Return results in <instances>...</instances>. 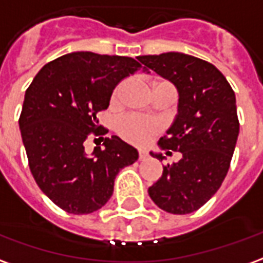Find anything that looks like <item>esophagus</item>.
Listing matches in <instances>:
<instances>
[{
	"instance_id": "34e87169",
	"label": "esophagus",
	"mask_w": 263,
	"mask_h": 263,
	"mask_svg": "<svg viewBox=\"0 0 263 263\" xmlns=\"http://www.w3.org/2000/svg\"><path fill=\"white\" fill-rule=\"evenodd\" d=\"M149 154L146 151H143V149H139V160H145L148 159Z\"/></svg>"
}]
</instances>
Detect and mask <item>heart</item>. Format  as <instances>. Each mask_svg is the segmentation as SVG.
Returning a JSON list of instances; mask_svg holds the SVG:
<instances>
[{
	"mask_svg": "<svg viewBox=\"0 0 263 263\" xmlns=\"http://www.w3.org/2000/svg\"><path fill=\"white\" fill-rule=\"evenodd\" d=\"M120 90L121 86H118L115 88L114 94H112V101L114 103L118 100ZM162 129H163V124L159 120L138 114H128L125 117H122L118 121V125H117L118 135L125 142L131 143V145H137V146H145V145L152 142V139L158 134H160Z\"/></svg>",
	"mask_w": 263,
	"mask_h": 263,
	"instance_id": "obj_1",
	"label": "heart"
}]
</instances>
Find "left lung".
Listing matches in <instances>:
<instances>
[{
  "mask_svg": "<svg viewBox=\"0 0 263 263\" xmlns=\"http://www.w3.org/2000/svg\"><path fill=\"white\" fill-rule=\"evenodd\" d=\"M138 59L179 91V114L159 145L167 154L183 156L163 166V175L148 193L159 209L190 214L217 193L228 173L239 132L235 94L214 65L190 54L169 52Z\"/></svg>",
  "mask_w": 263,
  "mask_h": 263,
  "instance_id": "obj_1",
  "label": "left lung"
}]
</instances>
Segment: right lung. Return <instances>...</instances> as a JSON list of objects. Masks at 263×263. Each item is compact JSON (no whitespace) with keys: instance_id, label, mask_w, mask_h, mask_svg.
<instances>
[{"instance_id":"obj_1","label":"right lung","mask_w":263,"mask_h":263,"mask_svg":"<svg viewBox=\"0 0 263 263\" xmlns=\"http://www.w3.org/2000/svg\"><path fill=\"white\" fill-rule=\"evenodd\" d=\"M141 67L126 56L74 52L43 66L26 88L20 128L29 169L43 193L70 214L101 209L118 172L138 160L137 149L121 138H104L108 129L97 114L108 108L115 86ZM91 135L106 149L88 155L84 141Z\"/></svg>"}]
</instances>
